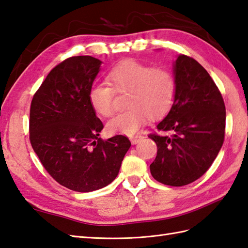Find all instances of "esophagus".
<instances>
[{
	"mask_svg": "<svg viewBox=\"0 0 248 248\" xmlns=\"http://www.w3.org/2000/svg\"><path fill=\"white\" fill-rule=\"evenodd\" d=\"M142 138H143L142 135H135V136H130L129 140L133 144H137V143H138Z\"/></svg>",
	"mask_w": 248,
	"mask_h": 248,
	"instance_id": "esophagus-1",
	"label": "esophagus"
}]
</instances>
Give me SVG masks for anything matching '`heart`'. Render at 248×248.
Instances as JSON below:
<instances>
[{
	"mask_svg": "<svg viewBox=\"0 0 248 248\" xmlns=\"http://www.w3.org/2000/svg\"><path fill=\"white\" fill-rule=\"evenodd\" d=\"M107 80L115 91L129 93L126 98L128 109L114 115L106 124L111 135L137 133L150 115L162 117L174 103L176 81L167 68H152L136 60H125L110 70ZM111 87L107 84H94L88 94L92 108L102 117H109L114 110V92Z\"/></svg>",
	"mask_w": 248,
	"mask_h": 248,
	"instance_id": "heart-1",
	"label": "heart"
}]
</instances>
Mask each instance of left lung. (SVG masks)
<instances>
[{
	"label": "left lung",
	"instance_id": "8db88e82",
	"mask_svg": "<svg viewBox=\"0 0 248 248\" xmlns=\"http://www.w3.org/2000/svg\"><path fill=\"white\" fill-rule=\"evenodd\" d=\"M173 74V105L156 126L160 134L148 136L157 144L150 169L159 183L181 186L199 179L217 158L224 142L226 109L211 76L195 59L178 55Z\"/></svg>",
	"mask_w": 248,
	"mask_h": 248
}]
</instances>
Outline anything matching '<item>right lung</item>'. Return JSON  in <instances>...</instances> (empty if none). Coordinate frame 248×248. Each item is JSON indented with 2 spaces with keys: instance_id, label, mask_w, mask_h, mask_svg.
Instances as JSON below:
<instances>
[{
  "instance_id": "right-lung-1",
  "label": "right lung",
  "mask_w": 248,
  "mask_h": 248,
  "mask_svg": "<svg viewBox=\"0 0 248 248\" xmlns=\"http://www.w3.org/2000/svg\"><path fill=\"white\" fill-rule=\"evenodd\" d=\"M101 64L91 56L65 59L48 73L31 105L32 150L58 184L76 192L112 183L131 145L122 135L98 138L104 126L88 94Z\"/></svg>"
}]
</instances>
